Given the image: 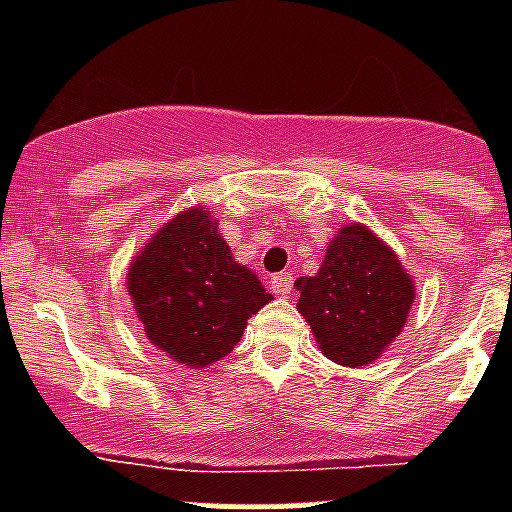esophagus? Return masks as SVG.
Instances as JSON below:
<instances>
[{"instance_id": "obj_1", "label": "esophagus", "mask_w": 512, "mask_h": 512, "mask_svg": "<svg viewBox=\"0 0 512 512\" xmlns=\"http://www.w3.org/2000/svg\"><path fill=\"white\" fill-rule=\"evenodd\" d=\"M270 287H272V292L280 294V297H287V294L292 292V277H289L287 272H280V275L272 277Z\"/></svg>"}]
</instances>
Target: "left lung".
Returning <instances> with one entry per match:
<instances>
[{
  "label": "left lung",
  "instance_id": "obj_1",
  "mask_svg": "<svg viewBox=\"0 0 512 512\" xmlns=\"http://www.w3.org/2000/svg\"><path fill=\"white\" fill-rule=\"evenodd\" d=\"M297 309L317 347L342 366H366L404 329L416 289L396 252L366 225H344L332 237L314 277L294 282Z\"/></svg>",
  "mask_w": 512,
  "mask_h": 512
}]
</instances>
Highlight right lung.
Returning a JSON list of instances; mask_svg holds the SVG:
<instances>
[{
    "label": "right lung",
    "mask_w": 512,
    "mask_h": 512,
    "mask_svg": "<svg viewBox=\"0 0 512 512\" xmlns=\"http://www.w3.org/2000/svg\"><path fill=\"white\" fill-rule=\"evenodd\" d=\"M126 285L151 344L188 369L230 354L247 319L272 299L255 272L232 260L203 205L160 227L128 267Z\"/></svg>",
    "instance_id": "add662e5"
}]
</instances>
